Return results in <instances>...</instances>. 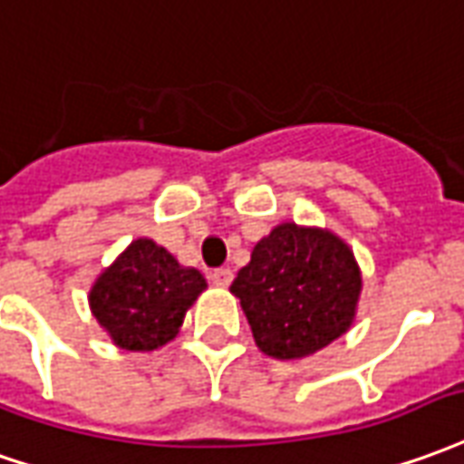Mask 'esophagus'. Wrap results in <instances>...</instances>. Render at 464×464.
<instances>
[{
	"mask_svg": "<svg viewBox=\"0 0 464 464\" xmlns=\"http://www.w3.org/2000/svg\"><path fill=\"white\" fill-rule=\"evenodd\" d=\"M210 281H213L216 286H228L233 281V271L231 268H226V266H223V268H213V271H210Z\"/></svg>",
	"mask_w": 464,
	"mask_h": 464,
	"instance_id": "1",
	"label": "esophagus"
}]
</instances>
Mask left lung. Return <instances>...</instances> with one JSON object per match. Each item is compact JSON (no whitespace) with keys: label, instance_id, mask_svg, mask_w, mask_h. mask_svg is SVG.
I'll return each mask as SVG.
<instances>
[{"label":"left lung","instance_id":"obj_1","mask_svg":"<svg viewBox=\"0 0 464 464\" xmlns=\"http://www.w3.org/2000/svg\"><path fill=\"white\" fill-rule=\"evenodd\" d=\"M231 291L264 354L301 359L349 329L362 276L334 233L284 223L256 243Z\"/></svg>","mask_w":464,"mask_h":464}]
</instances>
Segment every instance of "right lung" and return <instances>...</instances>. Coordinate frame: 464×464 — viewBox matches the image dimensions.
<instances>
[{
  "mask_svg": "<svg viewBox=\"0 0 464 464\" xmlns=\"http://www.w3.org/2000/svg\"><path fill=\"white\" fill-rule=\"evenodd\" d=\"M206 288L196 268H183L150 238L132 241L90 291V309L130 352H150L176 339L188 306Z\"/></svg>",
  "mask_w": 464,
  "mask_h": 464,
  "instance_id": "right-lung-1",
  "label": "right lung"
}]
</instances>
